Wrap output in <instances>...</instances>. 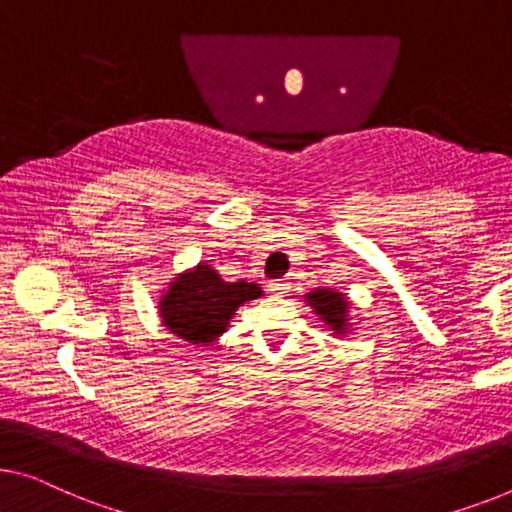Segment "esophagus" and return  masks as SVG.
Masks as SVG:
<instances>
[{"label": "esophagus", "mask_w": 512, "mask_h": 512, "mask_svg": "<svg viewBox=\"0 0 512 512\" xmlns=\"http://www.w3.org/2000/svg\"><path fill=\"white\" fill-rule=\"evenodd\" d=\"M289 282L287 280H271L269 282V292L273 294V296H287L289 294Z\"/></svg>", "instance_id": "esophagus-1"}]
</instances>
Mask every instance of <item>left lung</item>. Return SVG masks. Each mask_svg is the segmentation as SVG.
<instances>
[{
  "label": "left lung",
  "mask_w": 512,
  "mask_h": 512,
  "mask_svg": "<svg viewBox=\"0 0 512 512\" xmlns=\"http://www.w3.org/2000/svg\"><path fill=\"white\" fill-rule=\"evenodd\" d=\"M308 305H312L315 315L324 319L326 324L331 326V331L335 333H347V296L340 292H333V289H315L308 296Z\"/></svg>",
  "instance_id": "obj_1"
}]
</instances>
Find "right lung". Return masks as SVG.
<instances>
[{"label": "right lung", "instance_id": "right-lung-1", "mask_svg": "<svg viewBox=\"0 0 512 512\" xmlns=\"http://www.w3.org/2000/svg\"><path fill=\"white\" fill-rule=\"evenodd\" d=\"M262 296L255 282H225L207 264L181 273L160 296L163 324L190 345H209L225 333L232 315L241 303Z\"/></svg>", "mask_w": 512, "mask_h": 512}]
</instances>
